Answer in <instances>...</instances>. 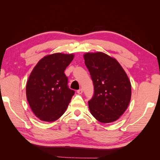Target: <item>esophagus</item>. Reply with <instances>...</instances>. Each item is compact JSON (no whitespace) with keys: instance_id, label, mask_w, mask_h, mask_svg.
Segmentation results:
<instances>
[{"instance_id":"esophagus-1","label":"esophagus","mask_w":160,"mask_h":160,"mask_svg":"<svg viewBox=\"0 0 160 160\" xmlns=\"http://www.w3.org/2000/svg\"><path fill=\"white\" fill-rule=\"evenodd\" d=\"M77 93H78V94H82V93H83V89H80L79 90H77Z\"/></svg>"}]
</instances>
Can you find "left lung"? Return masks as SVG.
I'll list each match as a JSON object with an SVG mask.
<instances>
[{
	"label": "left lung",
	"instance_id": "8db88e82",
	"mask_svg": "<svg viewBox=\"0 0 160 160\" xmlns=\"http://www.w3.org/2000/svg\"><path fill=\"white\" fill-rule=\"evenodd\" d=\"M83 57L94 85V95L88 103L90 112L101 123L115 122L127 109L132 97L126 72L115 58L104 52H86Z\"/></svg>",
	"mask_w": 160,
	"mask_h": 160
}]
</instances>
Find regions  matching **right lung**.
<instances>
[{
    "label": "right lung",
    "mask_w": 160,
    "mask_h": 160,
    "mask_svg": "<svg viewBox=\"0 0 160 160\" xmlns=\"http://www.w3.org/2000/svg\"><path fill=\"white\" fill-rule=\"evenodd\" d=\"M74 55L57 52L37 62L28 77L26 95L30 108L42 122H52L62 115L75 91L70 89L64 73Z\"/></svg>",
    "instance_id": "obj_1"
}]
</instances>
